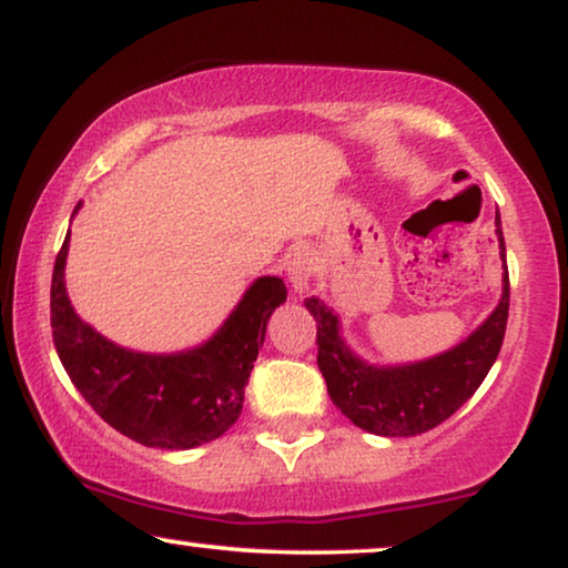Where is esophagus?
<instances>
[{
	"label": "esophagus",
	"instance_id": "esophagus-1",
	"mask_svg": "<svg viewBox=\"0 0 568 568\" xmlns=\"http://www.w3.org/2000/svg\"><path fill=\"white\" fill-rule=\"evenodd\" d=\"M315 255L307 251V247H294L290 253V261H286V274H290V282L297 292H305L310 278L315 274Z\"/></svg>",
	"mask_w": 568,
	"mask_h": 568
}]
</instances>
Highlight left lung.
<instances>
[{"instance_id": "1", "label": "left lung", "mask_w": 568, "mask_h": 568, "mask_svg": "<svg viewBox=\"0 0 568 568\" xmlns=\"http://www.w3.org/2000/svg\"><path fill=\"white\" fill-rule=\"evenodd\" d=\"M496 232L504 258L499 214ZM305 307L317 323V367L341 414L352 418L359 429L379 437H416L447 422L486 379L507 331L509 274L504 271L499 307L476 333H470L453 352L406 367H369L356 359L338 336V317L333 310L315 297H307Z\"/></svg>"}]
</instances>
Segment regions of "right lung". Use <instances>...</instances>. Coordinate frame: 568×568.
<instances>
[{
  "label": "right lung",
  "mask_w": 568,
  "mask_h": 568,
  "mask_svg": "<svg viewBox=\"0 0 568 568\" xmlns=\"http://www.w3.org/2000/svg\"><path fill=\"white\" fill-rule=\"evenodd\" d=\"M69 235L53 263V346L69 379L98 416L144 447L191 449L237 422L266 323L286 300L282 278L263 276L240 300L220 333L185 354H134L74 315L64 290Z\"/></svg>",
  "instance_id": "add662e5"
}]
</instances>
